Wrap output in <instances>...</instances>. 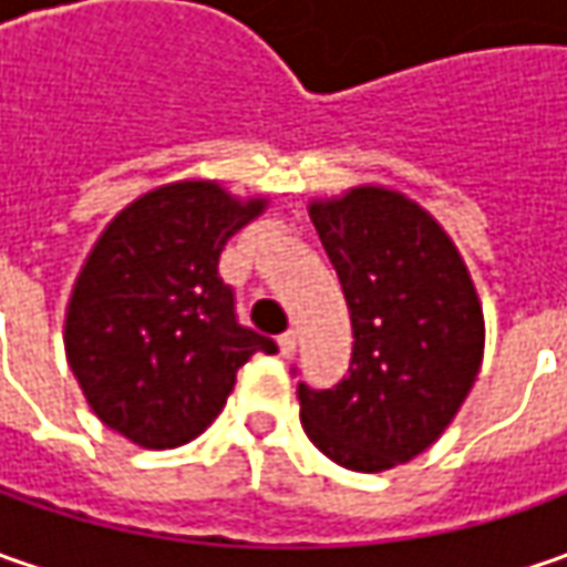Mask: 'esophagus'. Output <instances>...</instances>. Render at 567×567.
Here are the masks:
<instances>
[{"label": "esophagus", "instance_id": "1", "mask_svg": "<svg viewBox=\"0 0 567 567\" xmlns=\"http://www.w3.org/2000/svg\"><path fill=\"white\" fill-rule=\"evenodd\" d=\"M277 347H280V353H284V357H293V353H296V331H287V334H280V338H277Z\"/></svg>", "mask_w": 567, "mask_h": 567}]
</instances>
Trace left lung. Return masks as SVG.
<instances>
[{
	"label": "left lung",
	"mask_w": 567,
	"mask_h": 567,
	"mask_svg": "<svg viewBox=\"0 0 567 567\" xmlns=\"http://www.w3.org/2000/svg\"><path fill=\"white\" fill-rule=\"evenodd\" d=\"M309 214L343 287L353 357L334 388L299 381V420L340 467H398L445 432L476 381L480 299L445 229L398 192L353 188Z\"/></svg>",
	"instance_id": "1"
}]
</instances>
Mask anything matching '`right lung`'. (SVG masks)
<instances>
[{"label":"right lung","mask_w":567,"mask_h":567,"mask_svg":"<svg viewBox=\"0 0 567 567\" xmlns=\"http://www.w3.org/2000/svg\"><path fill=\"white\" fill-rule=\"evenodd\" d=\"M265 202L214 183L164 186L103 229L78 274L65 357L91 410L142 447H176L224 410L236 372L277 343L236 316L217 261Z\"/></svg>","instance_id":"obj_1"}]
</instances>
